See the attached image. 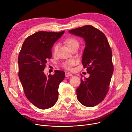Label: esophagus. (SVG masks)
<instances>
[{"instance_id":"esophagus-1","label":"esophagus","mask_w":132,"mask_h":132,"mask_svg":"<svg viewBox=\"0 0 132 132\" xmlns=\"http://www.w3.org/2000/svg\"><path fill=\"white\" fill-rule=\"evenodd\" d=\"M65 76H66V77H73V75L71 74V73H69V72L66 73Z\"/></svg>"}]
</instances>
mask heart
I'll return each mask as SVG.
<instances>
[{
  "label": "heart",
  "mask_w": 132,
  "mask_h": 132,
  "mask_svg": "<svg viewBox=\"0 0 132 132\" xmlns=\"http://www.w3.org/2000/svg\"><path fill=\"white\" fill-rule=\"evenodd\" d=\"M64 42L65 45L69 47L70 50H71L72 48H73L76 46L78 47L79 46L78 40L75 37H68L65 39ZM57 48H58V46L57 44H56V45L54 46L53 48V51L54 53H55L57 51ZM75 63H76V61L74 59H70L67 61H66L64 62H63L62 65L63 67H65L66 69H71L72 66L74 65L75 64Z\"/></svg>",
  "instance_id": "obj_1"
}]
</instances>
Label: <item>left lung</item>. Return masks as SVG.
Wrapping results in <instances>:
<instances>
[{
  "label": "left lung",
  "instance_id": "1",
  "mask_svg": "<svg viewBox=\"0 0 132 132\" xmlns=\"http://www.w3.org/2000/svg\"><path fill=\"white\" fill-rule=\"evenodd\" d=\"M69 32L84 38L85 47L82 56V63L87 69L89 78L77 89V97L84 106L92 107L100 103L109 91L113 73L112 52L104 34L91 26H85Z\"/></svg>",
  "mask_w": 132,
  "mask_h": 132
}]
</instances>
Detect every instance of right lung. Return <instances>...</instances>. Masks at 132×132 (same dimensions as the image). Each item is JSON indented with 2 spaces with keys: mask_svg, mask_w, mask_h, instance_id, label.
Returning a JSON list of instances; mask_svg holds the SVG:
<instances>
[{
  "mask_svg": "<svg viewBox=\"0 0 132 132\" xmlns=\"http://www.w3.org/2000/svg\"><path fill=\"white\" fill-rule=\"evenodd\" d=\"M64 32L34 33L26 39L19 54L18 76L24 94L39 109L50 108L58 100L59 86L65 78V72L55 70L53 75L47 76L43 71L47 60L52 57L54 44Z\"/></svg>",
  "mask_w": 132,
  "mask_h": 132,
  "instance_id": "1",
  "label": "right lung"
}]
</instances>
